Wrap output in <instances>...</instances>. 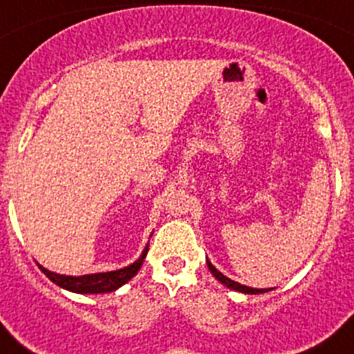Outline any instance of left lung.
<instances>
[{
	"label": "left lung",
	"instance_id": "1",
	"mask_svg": "<svg viewBox=\"0 0 354 354\" xmlns=\"http://www.w3.org/2000/svg\"><path fill=\"white\" fill-rule=\"evenodd\" d=\"M207 268L209 271H211L212 274H214V278L218 280V282L223 283L225 287H228V289H232V290H237V292H245V294H262V292H268V289H255V287H248V286H241L239 282H234V280H230L228 277H225L221 271H218L214 268V266L209 262L207 259Z\"/></svg>",
	"mask_w": 354,
	"mask_h": 354
}]
</instances>
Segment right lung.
Wrapping results in <instances>:
<instances>
[{
  "label": "right lung",
  "instance_id": "1",
  "mask_svg": "<svg viewBox=\"0 0 354 354\" xmlns=\"http://www.w3.org/2000/svg\"><path fill=\"white\" fill-rule=\"evenodd\" d=\"M149 252V245L143 248L142 255H140L133 264L122 268V270L115 271H106V273H92V274H81V277H68V274H58L55 271L46 270L44 266L39 264V270L42 271L46 277L56 283L62 289H67L71 292L77 294H104V292H113L118 287L127 283L134 274L138 273L142 268L145 255Z\"/></svg>",
  "mask_w": 354,
  "mask_h": 354
}]
</instances>
